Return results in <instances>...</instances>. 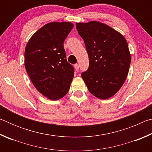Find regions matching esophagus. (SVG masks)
<instances>
[{
  "label": "esophagus",
  "instance_id": "esophagus-1",
  "mask_svg": "<svg viewBox=\"0 0 152 152\" xmlns=\"http://www.w3.org/2000/svg\"><path fill=\"white\" fill-rule=\"evenodd\" d=\"M74 68H75L76 70H78L79 69V64H76L75 65H74Z\"/></svg>",
  "mask_w": 152,
  "mask_h": 152
}]
</instances>
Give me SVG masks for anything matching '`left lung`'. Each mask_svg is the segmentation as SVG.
Wrapping results in <instances>:
<instances>
[{"label": "left lung", "mask_w": 152, "mask_h": 152, "mask_svg": "<svg viewBox=\"0 0 152 152\" xmlns=\"http://www.w3.org/2000/svg\"><path fill=\"white\" fill-rule=\"evenodd\" d=\"M89 58V67L81 74L89 92L107 99L121 88L127 78L131 54L125 38L98 21L76 23Z\"/></svg>", "instance_id": "8db88e82"}]
</instances>
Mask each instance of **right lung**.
<instances>
[{"mask_svg": "<svg viewBox=\"0 0 152 152\" xmlns=\"http://www.w3.org/2000/svg\"><path fill=\"white\" fill-rule=\"evenodd\" d=\"M74 25L52 22L34 33L25 50V66L35 88L50 100L64 97L70 89L74 67L66 60L64 42Z\"/></svg>", "mask_w": 152, "mask_h": 152, "instance_id": "obj_1", "label": "right lung"}]
</instances>
